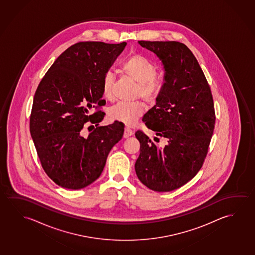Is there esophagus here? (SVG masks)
<instances>
[{"label": "esophagus", "mask_w": 255, "mask_h": 255, "mask_svg": "<svg viewBox=\"0 0 255 255\" xmlns=\"http://www.w3.org/2000/svg\"><path fill=\"white\" fill-rule=\"evenodd\" d=\"M133 130L131 129L128 127H126L125 130H124V138H128V136H131L133 134Z\"/></svg>", "instance_id": "obj_1"}]
</instances>
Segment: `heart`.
<instances>
[{"instance_id": "obj_1", "label": "heart", "mask_w": 255, "mask_h": 255, "mask_svg": "<svg viewBox=\"0 0 255 255\" xmlns=\"http://www.w3.org/2000/svg\"><path fill=\"white\" fill-rule=\"evenodd\" d=\"M122 73L136 82L135 95L147 103L156 101L161 89V81L155 75L153 64L141 55H133L124 62ZM114 76L107 73L103 79L102 92L107 100L114 98ZM144 112V105L141 102L118 103L108 111V117L114 122H122L132 126Z\"/></svg>"}]
</instances>
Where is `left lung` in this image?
<instances>
[{
    "label": "left lung",
    "instance_id": "8db88e82",
    "mask_svg": "<svg viewBox=\"0 0 255 255\" xmlns=\"http://www.w3.org/2000/svg\"><path fill=\"white\" fill-rule=\"evenodd\" d=\"M138 43L156 55L165 72L156 105L142 122L167 141L158 146L137 131L140 155L134 169L146 187L167 192L184 185L202 167L214 133V100L202 69L186 45L178 41ZM154 141L159 139L155 136Z\"/></svg>",
    "mask_w": 255,
    "mask_h": 255
}]
</instances>
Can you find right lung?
Instances as JSON below:
<instances>
[{"mask_svg":"<svg viewBox=\"0 0 255 255\" xmlns=\"http://www.w3.org/2000/svg\"><path fill=\"white\" fill-rule=\"evenodd\" d=\"M126 42H78L62 53L42 78L33 97L30 133L45 173L58 186L85 188L101 175L110 150L122 140L124 126H99L105 74ZM87 122L96 128L82 135Z\"/></svg>","mask_w":255,"mask_h":255,"instance_id":"add662e5","label":"right lung"}]
</instances>
